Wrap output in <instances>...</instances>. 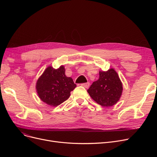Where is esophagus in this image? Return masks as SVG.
<instances>
[{"label":"esophagus","instance_id":"1","mask_svg":"<svg viewBox=\"0 0 157 157\" xmlns=\"http://www.w3.org/2000/svg\"><path fill=\"white\" fill-rule=\"evenodd\" d=\"M82 86H83V87H85V88H88L89 86H90V83H83V84H81V85Z\"/></svg>","mask_w":157,"mask_h":157}]
</instances>
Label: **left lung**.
Instances as JSON below:
<instances>
[{"instance_id": "8db88e82", "label": "left lung", "mask_w": 157, "mask_h": 157, "mask_svg": "<svg viewBox=\"0 0 157 157\" xmlns=\"http://www.w3.org/2000/svg\"><path fill=\"white\" fill-rule=\"evenodd\" d=\"M90 96L102 107L116 104L122 95L123 84L117 71L111 68L100 71L99 78L94 81L87 90Z\"/></svg>"}]
</instances>
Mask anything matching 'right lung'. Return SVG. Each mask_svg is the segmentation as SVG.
Segmentation results:
<instances>
[{"mask_svg": "<svg viewBox=\"0 0 157 157\" xmlns=\"http://www.w3.org/2000/svg\"><path fill=\"white\" fill-rule=\"evenodd\" d=\"M63 65L56 69L48 66L37 81L36 89L40 99L52 107L60 105L76 87L73 79L65 75Z\"/></svg>", "mask_w": 157, "mask_h": 157, "instance_id": "add662e5", "label": "right lung"}]
</instances>
